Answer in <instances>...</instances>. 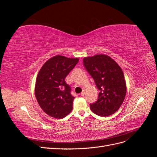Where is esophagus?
I'll return each instance as SVG.
<instances>
[{"label": "esophagus", "instance_id": "34e87169", "mask_svg": "<svg viewBox=\"0 0 157 157\" xmlns=\"http://www.w3.org/2000/svg\"><path fill=\"white\" fill-rule=\"evenodd\" d=\"M84 94H85V89L84 88L83 90H82V92H81V94H80V95H81V96H84Z\"/></svg>", "mask_w": 157, "mask_h": 157}]
</instances>
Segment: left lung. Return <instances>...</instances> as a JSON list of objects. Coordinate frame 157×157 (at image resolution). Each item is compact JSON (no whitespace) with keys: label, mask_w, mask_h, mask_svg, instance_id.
Here are the masks:
<instances>
[{"label":"left lung","mask_w":157,"mask_h":157,"mask_svg":"<svg viewBox=\"0 0 157 157\" xmlns=\"http://www.w3.org/2000/svg\"><path fill=\"white\" fill-rule=\"evenodd\" d=\"M83 63L99 90L98 100L90 104V109L101 117L114 114L121 106L126 94L122 69L115 60L105 54L85 57Z\"/></svg>","instance_id":"8db88e82"}]
</instances>
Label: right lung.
I'll use <instances>...</instances> for the list:
<instances>
[{"label": "right lung", "mask_w": 157, "mask_h": 157, "mask_svg": "<svg viewBox=\"0 0 157 157\" xmlns=\"http://www.w3.org/2000/svg\"><path fill=\"white\" fill-rule=\"evenodd\" d=\"M78 60L58 55L46 61L40 69L35 94L40 107L48 115L61 119L72 111L75 97L65 79Z\"/></svg>", "instance_id": "obj_1"}]
</instances>
